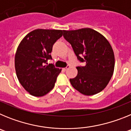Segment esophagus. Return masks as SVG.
I'll return each instance as SVG.
<instances>
[{
	"instance_id": "obj_1",
	"label": "esophagus",
	"mask_w": 131,
	"mask_h": 131,
	"mask_svg": "<svg viewBox=\"0 0 131 131\" xmlns=\"http://www.w3.org/2000/svg\"><path fill=\"white\" fill-rule=\"evenodd\" d=\"M69 68V66H68L66 67V68H63V70H65V71H66V70H67V69H68Z\"/></svg>"
}]
</instances>
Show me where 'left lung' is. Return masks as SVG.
Segmentation results:
<instances>
[{"label":"left lung","mask_w":131,"mask_h":131,"mask_svg":"<svg viewBox=\"0 0 131 131\" xmlns=\"http://www.w3.org/2000/svg\"><path fill=\"white\" fill-rule=\"evenodd\" d=\"M63 31L78 60L86 62L84 67H77V75L69 79L73 87L86 96L101 92L110 81L115 67L114 52L108 40L91 28Z\"/></svg>","instance_id":"obj_1"}]
</instances>
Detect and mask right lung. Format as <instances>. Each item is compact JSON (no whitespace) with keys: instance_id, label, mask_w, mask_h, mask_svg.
<instances>
[{"instance_id":"add662e5","label":"right lung","mask_w":131,"mask_h":131,"mask_svg":"<svg viewBox=\"0 0 131 131\" xmlns=\"http://www.w3.org/2000/svg\"><path fill=\"white\" fill-rule=\"evenodd\" d=\"M62 35V30L38 29L29 33L18 45L14 60L16 75L31 95L43 96L54 88L62 69L47 62L52 59L53 45Z\"/></svg>"}]
</instances>
